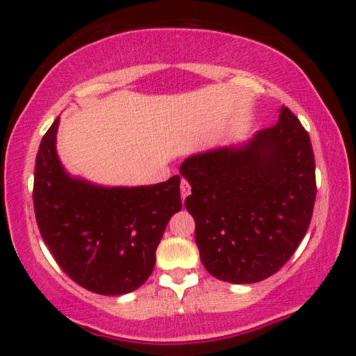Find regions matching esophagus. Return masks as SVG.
Here are the masks:
<instances>
[{
	"mask_svg": "<svg viewBox=\"0 0 356 356\" xmlns=\"http://www.w3.org/2000/svg\"><path fill=\"white\" fill-rule=\"evenodd\" d=\"M189 194H191V184L187 182L186 179H182V182H181V197H182V201H186V197Z\"/></svg>",
	"mask_w": 356,
	"mask_h": 356,
	"instance_id": "esophagus-1",
	"label": "esophagus"
}]
</instances>
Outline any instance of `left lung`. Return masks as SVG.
I'll return each instance as SVG.
<instances>
[{"label":"left lung","mask_w":356,"mask_h":356,"mask_svg":"<svg viewBox=\"0 0 356 356\" xmlns=\"http://www.w3.org/2000/svg\"><path fill=\"white\" fill-rule=\"evenodd\" d=\"M186 209L204 268L227 283H257L288 263L312 222L316 177L308 132L288 107L243 147L192 155Z\"/></svg>","instance_id":"left-lung-1"}]
</instances>
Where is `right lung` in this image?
Instances as JSON below:
<instances>
[{
	"label": "right lung",
	"instance_id": "right-lung-1",
	"mask_svg": "<svg viewBox=\"0 0 356 356\" xmlns=\"http://www.w3.org/2000/svg\"><path fill=\"white\" fill-rule=\"evenodd\" d=\"M58 118L36 154L33 206L40 234L76 284L97 295H125L152 275L155 251L182 209L181 177L142 187H99L72 179L55 149Z\"/></svg>",
	"mask_w": 356,
	"mask_h": 356
}]
</instances>
